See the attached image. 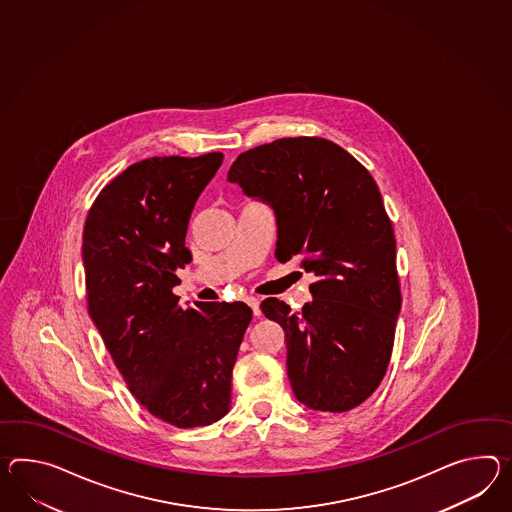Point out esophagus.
Masks as SVG:
<instances>
[{"label": "esophagus", "instance_id": "34e87169", "mask_svg": "<svg viewBox=\"0 0 512 512\" xmlns=\"http://www.w3.org/2000/svg\"><path fill=\"white\" fill-rule=\"evenodd\" d=\"M246 303L250 305L251 311H253V314H255V316H261V303H259V300H257V298H253V296H250V298H246Z\"/></svg>", "mask_w": 512, "mask_h": 512}]
</instances>
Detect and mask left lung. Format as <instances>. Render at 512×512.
Wrapping results in <instances>:
<instances>
[{
    "instance_id": "left-lung-1",
    "label": "left lung",
    "mask_w": 512,
    "mask_h": 512,
    "mask_svg": "<svg viewBox=\"0 0 512 512\" xmlns=\"http://www.w3.org/2000/svg\"><path fill=\"white\" fill-rule=\"evenodd\" d=\"M229 183L270 205L275 259L314 275L300 312L261 303L285 329L294 396L312 411L346 412L387 374L401 309L396 238L374 177L325 138H279L240 153Z\"/></svg>"
}]
</instances>
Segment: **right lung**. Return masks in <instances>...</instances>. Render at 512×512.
Instances as JSON below:
<instances>
[{"mask_svg": "<svg viewBox=\"0 0 512 512\" xmlns=\"http://www.w3.org/2000/svg\"><path fill=\"white\" fill-rule=\"evenodd\" d=\"M222 153L151 157L101 190L83 229L88 314L140 405L175 427L231 407V377L251 322L242 303L181 309L172 288L192 261L188 222Z\"/></svg>", "mask_w": 512, "mask_h": 512, "instance_id": "right-lung-1", "label": "right lung"}]
</instances>
